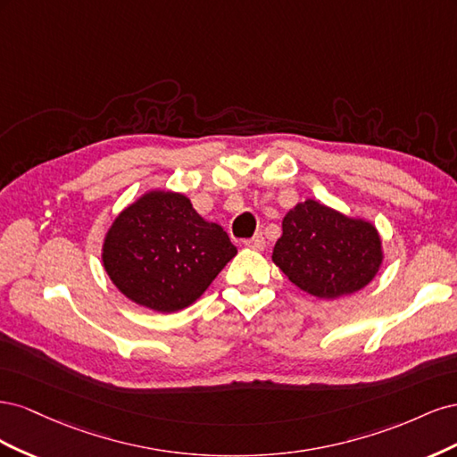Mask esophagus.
<instances>
[{
    "instance_id": "obj_1",
    "label": "esophagus",
    "mask_w": 457,
    "mask_h": 457,
    "mask_svg": "<svg viewBox=\"0 0 457 457\" xmlns=\"http://www.w3.org/2000/svg\"><path fill=\"white\" fill-rule=\"evenodd\" d=\"M247 247H252V250H262L265 247V238H262V234H255L250 240L244 242Z\"/></svg>"
}]
</instances>
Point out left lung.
Wrapping results in <instances>:
<instances>
[{
  "label": "left lung",
  "mask_w": 457,
  "mask_h": 457,
  "mask_svg": "<svg viewBox=\"0 0 457 457\" xmlns=\"http://www.w3.org/2000/svg\"><path fill=\"white\" fill-rule=\"evenodd\" d=\"M272 261L303 292L334 299L358 292L376 276L381 240L366 220L307 200L284 217Z\"/></svg>",
  "instance_id": "obj_1"
}]
</instances>
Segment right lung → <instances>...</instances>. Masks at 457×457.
Wrapping results in <instances>:
<instances>
[{
  "instance_id": "obj_1",
  "label": "right lung",
  "mask_w": 457,
  "mask_h": 457,
  "mask_svg": "<svg viewBox=\"0 0 457 457\" xmlns=\"http://www.w3.org/2000/svg\"><path fill=\"white\" fill-rule=\"evenodd\" d=\"M234 255L227 232L205 223L175 192H150L131 204L103 247L104 269L120 292L158 312L195 303Z\"/></svg>"
}]
</instances>
